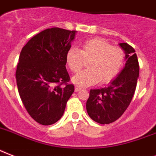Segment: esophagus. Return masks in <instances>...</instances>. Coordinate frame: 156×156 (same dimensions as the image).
Segmentation results:
<instances>
[{
  "instance_id": "34e87169",
  "label": "esophagus",
  "mask_w": 156,
  "mask_h": 156,
  "mask_svg": "<svg viewBox=\"0 0 156 156\" xmlns=\"http://www.w3.org/2000/svg\"><path fill=\"white\" fill-rule=\"evenodd\" d=\"M80 90H81V88H80V87H78V86L75 87V91L79 92Z\"/></svg>"
}]
</instances>
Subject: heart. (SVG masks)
<instances>
[{"label":"heart","instance_id":"heart-1","mask_svg":"<svg viewBox=\"0 0 156 156\" xmlns=\"http://www.w3.org/2000/svg\"><path fill=\"white\" fill-rule=\"evenodd\" d=\"M124 50L112 46L102 38L88 40L80 49L71 48L66 54L67 67L74 73L80 72L88 62L89 69L80 72L72 78V82L80 87H87L98 82L107 84L115 78L124 62Z\"/></svg>","mask_w":156,"mask_h":156}]
</instances>
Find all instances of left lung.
<instances>
[{
	"label": "left lung",
	"mask_w": 156,
	"mask_h": 156,
	"mask_svg": "<svg viewBox=\"0 0 156 156\" xmlns=\"http://www.w3.org/2000/svg\"><path fill=\"white\" fill-rule=\"evenodd\" d=\"M126 63L108 86L91 89L86 102L88 115L98 124L115 121L121 116L132 101L139 76V64L134 49L127 43H119Z\"/></svg>",
	"instance_id": "1"
}]
</instances>
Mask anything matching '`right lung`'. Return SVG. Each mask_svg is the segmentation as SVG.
Segmentation results:
<instances>
[{"label": "right lung", "mask_w": 156, "mask_h": 156, "mask_svg": "<svg viewBox=\"0 0 156 156\" xmlns=\"http://www.w3.org/2000/svg\"><path fill=\"white\" fill-rule=\"evenodd\" d=\"M76 31L45 29L22 49L16 70L19 96L28 114L37 123L50 125L61 119L75 90L68 84L66 54Z\"/></svg>", "instance_id": "add662e5"}]
</instances>
